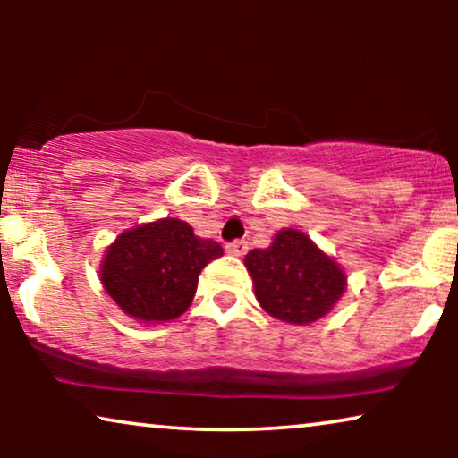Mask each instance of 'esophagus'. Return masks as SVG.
<instances>
[{"label":"esophagus","instance_id":"obj_1","mask_svg":"<svg viewBox=\"0 0 458 458\" xmlns=\"http://www.w3.org/2000/svg\"><path fill=\"white\" fill-rule=\"evenodd\" d=\"M225 252L231 254V256H243L248 252V242L243 240H237V242H231L225 246Z\"/></svg>","mask_w":458,"mask_h":458}]
</instances>
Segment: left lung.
<instances>
[{"label": "left lung", "mask_w": 458, "mask_h": 458, "mask_svg": "<svg viewBox=\"0 0 458 458\" xmlns=\"http://www.w3.org/2000/svg\"><path fill=\"white\" fill-rule=\"evenodd\" d=\"M246 265L262 310L290 325H310L340 302L344 268L298 229H281L271 246L248 252Z\"/></svg>", "instance_id": "left-lung-1"}]
</instances>
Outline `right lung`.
Here are the masks:
<instances>
[{"instance_id": "add662e5", "label": "right lung", "mask_w": 458, "mask_h": 458, "mask_svg": "<svg viewBox=\"0 0 458 458\" xmlns=\"http://www.w3.org/2000/svg\"><path fill=\"white\" fill-rule=\"evenodd\" d=\"M223 256L181 218H158L123 231L106 248L99 281L137 323H168L190 309L202 268Z\"/></svg>"}]
</instances>
